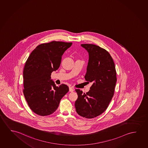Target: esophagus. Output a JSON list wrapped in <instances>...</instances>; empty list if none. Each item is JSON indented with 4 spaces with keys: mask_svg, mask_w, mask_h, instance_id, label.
<instances>
[{
    "mask_svg": "<svg viewBox=\"0 0 148 148\" xmlns=\"http://www.w3.org/2000/svg\"><path fill=\"white\" fill-rule=\"evenodd\" d=\"M74 91V89L73 88V87H69V91L70 92H73Z\"/></svg>",
    "mask_w": 148,
    "mask_h": 148,
    "instance_id": "esophagus-1",
    "label": "esophagus"
}]
</instances>
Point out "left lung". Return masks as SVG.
<instances>
[{"label":"left lung","mask_w":148,"mask_h":148,"mask_svg":"<svg viewBox=\"0 0 148 148\" xmlns=\"http://www.w3.org/2000/svg\"><path fill=\"white\" fill-rule=\"evenodd\" d=\"M89 53V62L85 79L92 82L90 91L82 93L76 89L78 98L76 111L80 116L93 118L106 111L114 95L116 72L113 60L109 52L93 44H82Z\"/></svg>","instance_id":"obj_1"}]
</instances>
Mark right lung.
Returning <instances> with one entry per match:
<instances>
[{"label": "right lung", "mask_w": 148, "mask_h": 148, "mask_svg": "<svg viewBox=\"0 0 148 148\" xmlns=\"http://www.w3.org/2000/svg\"><path fill=\"white\" fill-rule=\"evenodd\" d=\"M72 45L56 41L42 43L32 51L25 62L23 92L30 109L39 115L54 113L69 91L66 84L56 86L51 75L59 68L62 55Z\"/></svg>", "instance_id": "1"}]
</instances>
